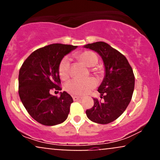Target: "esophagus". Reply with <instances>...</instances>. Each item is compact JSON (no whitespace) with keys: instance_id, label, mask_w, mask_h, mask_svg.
<instances>
[{"instance_id":"34e87169","label":"esophagus","mask_w":160,"mask_h":160,"mask_svg":"<svg viewBox=\"0 0 160 160\" xmlns=\"http://www.w3.org/2000/svg\"><path fill=\"white\" fill-rule=\"evenodd\" d=\"M72 98H73V100L75 101V102H76V101L81 100V99H82L81 97H78V96H76V95H73V96H72Z\"/></svg>"}]
</instances>
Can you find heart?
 <instances>
[{
    "instance_id": "obj_1",
    "label": "heart",
    "mask_w": 160,
    "mask_h": 160,
    "mask_svg": "<svg viewBox=\"0 0 160 160\" xmlns=\"http://www.w3.org/2000/svg\"><path fill=\"white\" fill-rule=\"evenodd\" d=\"M77 58L87 67H94L98 62V56L92 51H83L79 53ZM58 74L60 78L65 80L70 74V61L68 57H65L58 65ZM97 85V81L93 78L86 79H72L65 85V89L73 95H86L89 93Z\"/></svg>"
}]
</instances>
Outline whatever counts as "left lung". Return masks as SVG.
I'll return each instance as SVG.
<instances>
[{"mask_svg": "<svg viewBox=\"0 0 160 160\" xmlns=\"http://www.w3.org/2000/svg\"><path fill=\"white\" fill-rule=\"evenodd\" d=\"M83 47L98 53L104 66V79L98 88L104 101L92 98L94 105L86 110V116L96 123H110L122 115L131 102L135 88L132 68L126 57L107 43L95 42Z\"/></svg>", "mask_w": 160, "mask_h": 160, "instance_id": "1", "label": "left lung"}]
</instances>
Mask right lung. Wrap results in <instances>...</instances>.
Listing matches in <instances>:
<instances>
[{
  "label": "right lung",
  "instance_id": "1",
  "mask_svg": "<svg viewBox=\"0 0 160 160\" xmlns=\"http://www.w3.org/2000/svg\"><path fill=\"white\" fill-rule=\"evenodd\" d=\"M78 46L53 43L33 52L19 70V95L28 113L44 126H56L66 120L73 102L66 92L60 97L51 95L53 88L61 90L58 65Z\"/></svg>",
  "mask_w": 160,
  "mask_h": 160
}]
</instances>
